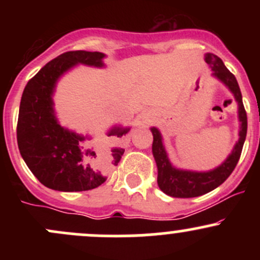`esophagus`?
I'll list each match as a JSON object with an SVG mask.
<instances>
[{
	"instance_id": "esophagus-1",
	"label": "esophagus",
	"mask_w": 260,
	"mask_h": 260,
	"mask_svg": "<svg viewBox=\"0 0 260 260\" xmlns=\"http://www.w3.org/2000/svg\"><path fill=\"white\" fill-rule=\"evenodd\" d=\"M142 119L145 123H149L153 119V115H152V113H149V112H145V113L142 114Z\"/></svg>"
}]
</instances>
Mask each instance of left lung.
<instances>
[{
    "label": "left lung",
    "instance_id": "obj_1",
    "mask_svg": "<svg viewBox=\"0 0 260 260\" xmlns=\"http://www.w3.org/2000/svg\"><path fill=\"white\" fill-rule=\"evenodd\" d=\"M205 61L211 68L212 77L221 81L232 91L235 102L238 103V118H239L240 122L239 140L235 143L232 153L216 169L204 172L190 171V170L177 169L171 164L169 154L165 149L161 132L156 127H152L151 132L153 135L152 153H153L154 161L157 165V172H158L157 183H158V187L166 195L172 196V198H196V196L210 192L217 186L221 185L234 171L235 166L240 158V154H242L243 145L245 142L248 120H246V112L243 106L242 93H240L238 81L234 75L226 69V67L219 56L208 52V54H205Z\"/></svg>",
    "mask_w": 260,
    "mask_h": 260
}]
</instances>
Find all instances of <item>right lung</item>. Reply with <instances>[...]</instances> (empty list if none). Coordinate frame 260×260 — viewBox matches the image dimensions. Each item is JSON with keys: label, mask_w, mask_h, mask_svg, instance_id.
Segmentation results:
<instances>
[{"label": "right lung", "mask_w": 260, "mask_h": 260, "mask_svg": "<svg viewBox=\"0 0 260 260\" xmlns=\"http://www.w3.org/2000/svg\"><path fill=\"white\" fill-rule=\"evenodd\" d=\"M104 57L98 51L64 52L49 61L23 89L17 120L18 149L30 171L46 187L65 192L86 191L107 180V162L83 146L90 137L61 127L52 101L57 80L65 73L79 64L104 68ZM129 129L114 125L107 135L122 137ZM123 153V148L112 149L114 166Z\"/></svg>", "instance_id": "add662e5"}]
</instances>
